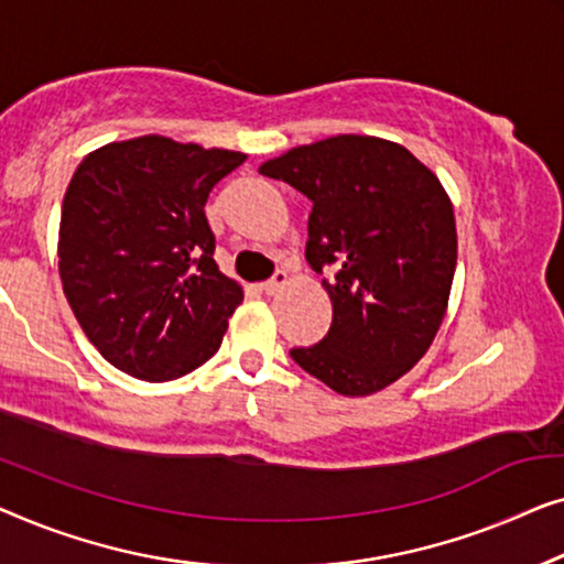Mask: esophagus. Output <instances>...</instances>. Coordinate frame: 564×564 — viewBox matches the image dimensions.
Instances as JSON below:
<instances>
[{
  "instance_id": "1",
  "label": "esophagus",
  "mask_w": 564,
  "mask_h": 564,
  "mask_svg": "<svg viewBox=\"0 0 564 564\" xmlns=\"http://www.w3.org/2000/svg\"><path fill=\"white\" fill-rule=\"evenodd\" d=\"M285 285H289V273L285 271H275V275L271 281L263 283V291L268 293V296H275V293H281Z\"/></svg>"
}]
</instances>
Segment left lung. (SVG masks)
Masks as SVG:
<instances>
[{"mask_svg": "<svg viewBox=\"0 0 564 564\" xmlns=\"http://www.w3.org/2000/svg\"><path fill=\"white\" fill-rule=\"evenodd\" d=\"M312 199L306 260L332 299V327L291 358L335 393L383 391L424 358L457 265L452 202L399 142L337 134L260 165Z\"/></svg>", "mask_w": 564, "mask_h": 564, "instance_id": "obj_1", "label": "left lung"}]
</instances>
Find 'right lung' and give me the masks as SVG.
Here are the masks:
<instances>
[{"label": "right lung", "mask_w": 564, "mask_h": 564, "mask_svg": "<svg viewBox=\"0 0 564 564\" xmlns=\"http://www.w3.org/2000/svg\"><path fill=\"white\" fill-rule=\"evenodd\" d=\"M245 158L142 134L78 163L63 196L58 273L84 335L117 370L163 383L219 350L242 285L214 263L204 204Z\"/></svg>", "instance_id": "1"}]
</instances>
